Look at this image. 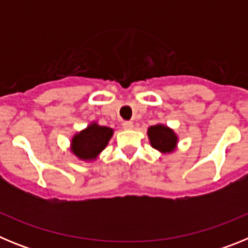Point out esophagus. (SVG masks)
<instances>
[{
	"label": "esophagus",
	"mask_w": 248,
	"mask_h": 248,
	"mask_svg": "<svg viewBox=\"0 0 248 248\" xmlns=\"http://www.w3.org/2000/svg\"><path fill=\"white\" fill-rule=\"evenodd\" d=\"M123 128L126 129V130H130V129L134 128V124L131 122H124L123 123Z\"/></svg>",
	"instance_id": "1"
}]
</instances>
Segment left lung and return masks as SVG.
I'll use <instances>...</instances> for the list:
<instances>
[{
	"mask_svg": "<svg viewBox=\"0 0 248 248\" xmlns=\"http://www.w3.org/2000/svg\"><path fill=\"white\" fill-rule=\"evenodd\" d=\"M148 138L150 145L163 154H170L177 146L176 133L171 128L164 124H156L148 129Z\"/></svg>",
	"mask_w": 248,
	"mask_h": 248,
	"instance_id": "left-lung-1",
	"label": "left lung"
}]
</instances>
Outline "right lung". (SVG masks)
<instances>
[{
	"mask_svg": "<svg viewBox=\"0 0 248 248\" xmlns=\"http://www.w3.org/2000/svg\"><path fill=\"white\" fill-rule=\"evenodd\" d=\"M114 130L109 126L99 125L97 122L91 123L72 138L71 151L79 160L93 161L108 145Z\"/></svg>",
	"mask_w": 248,
	"mask_h": 248,
	"instance_id": "1",
	"label": "right lung"
}]
</instances>
